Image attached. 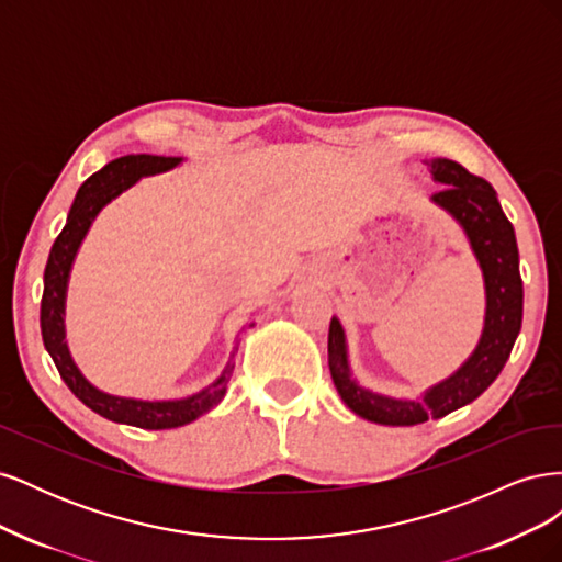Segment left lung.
Returning a JSON list of instances; mask_svg holds the SVG:
<instances>
[{
    "label": "left lung",
    "mask_w": 562,
    "mask_h": 562,
    "mask_svg": "<svg viewBox=\"0 0 562 562\" xmlns=\"http://www.w3.org/2000/svg\"><path fill=\"white\" fill-rule=\"evenodd\" d=\"M427 166L434 180L443 184V190H438L431 201L462 225L483 269L487 300L485 326L479 347L454 375L431 386L422 401H398L372 394L351 380L345 330L333 316L328 366L337 394L356 415L386 427H413L431 417H446L457 407L479 398L508 361L522 323V279L516 232L499 206L495 187L450 159H431Z\"/></svg>",
    "instance_id": "left-lung-1"
}]
</instances>
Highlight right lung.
I'll return each instance as SVG.
<instances>
[{
	"label": "right lung",
	"mask_w": 562,
	"mask_h": 562,
	"mask_svg": "<svg viewBox=\"0 0 562 562\" xmlns=\"http://www.w3.org/2000/svg\"><path fill=\"white\" fill-rule=\"evenodd\" d=\"M180 161L182 159L178 157L128 155V157L110 161L105 168H100L98 173H93L79 187L70 215H67V223L48 252V262L44 269L42 314H40L44 347L50 353V359H54L60 378L65 380L67 386H70L72 394L100 417L119 422V424H131V427H138V429H155V431L184 427V424L206 415L211 407H215L220 401H223L227 382L234 370V353L223 375H220L211 386L199 391V394L190 398L138 401V398L112 396V394H105V391L95 389L75 366L72 356L65 345L63 314H65L67 277H70L75 255L79 250V244L83 241V236H87L93 217L100 213V209L108 206V203L124 190H128L135 180H140L143 176L171 171V168L178 166Z\"/></svg>",
	"instance_id": "1"
}]
</instances>
